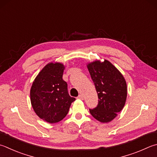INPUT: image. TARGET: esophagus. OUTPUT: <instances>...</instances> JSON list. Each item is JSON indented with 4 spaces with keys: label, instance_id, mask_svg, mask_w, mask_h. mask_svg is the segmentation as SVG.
<instances>
[{
    "label": "esophagus",
    "instance_id": "34e87169",
    "mask_svg": "<svg viewBox=\"0 0 157 157\" xmlns=\"http://www.w3.org/2000/svg\"><path fill=\"white\" fill-rule=\"evenodd\" d=\"M78 99H83V95H82V94H80V95H79L78 97Z\"/></svg>",
    "mask_w": 157,
    "mask_h": 157
}]
</instances>
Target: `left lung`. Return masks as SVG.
<instances>
[{
	"label": "left lung",
	"mask_w": 157,
	"mask_h": 157,
	"mask_svg": "<svg viewBox=\"0 0 157 157\" xmlns=\"http://www.w3.org/2000/svg\"><path fill=\"white\" fill-rule=\"evenodd\" d=\"M87 67L99 98L98 106L89 111L97 120L107 123L116 117L126 103V80L119 70L106 59L102 62H91Z\"/></svg>",
	"instance_id": "8db88e82"
}]
</instances>
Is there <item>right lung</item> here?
<instances>
[{
	"instance_id": "right-lung-1",
	"label": "right lung",
	"mask_w": 157,
	"mask_h": 157,
	"mask_svg": "<svg viewBox=\"0 0 157 157\" xmlns=\"http://www.w3.org/2000/svg\"><path fill=\"white\" fill-rule=\"evenodd\" d=\"M64 67L58 62L49 63L38 73L30 90L31 103L40 118L48 123L59 122L67 116L75 98L68 93L62 79Z\"/></svg>"
}]
</instances>
